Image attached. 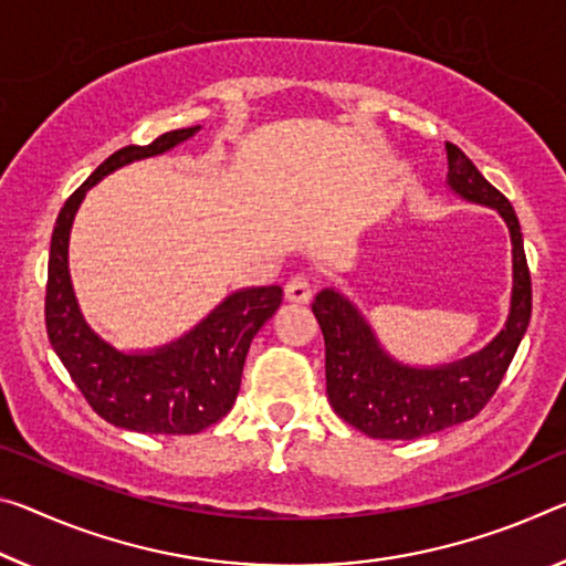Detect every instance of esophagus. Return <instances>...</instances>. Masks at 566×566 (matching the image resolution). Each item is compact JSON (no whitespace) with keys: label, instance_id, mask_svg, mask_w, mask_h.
Listing matches in <instances>:
<instances>
[{"label":"esophagus","instance_id":"obj_1","mask_svg":"<svg viewBox=\"0 0 566 566\" xmlns=\"http://www.w3.org/2000/svg\"><path fill=\"white\" fill-rule=\"evenodd\" d=\"M284 297L290 302H297V304H307L312 300V284L307 276H292L290 282H286L284 286Z\"/></svg>","mask_w":566,"mask_h":566}]
</instances>
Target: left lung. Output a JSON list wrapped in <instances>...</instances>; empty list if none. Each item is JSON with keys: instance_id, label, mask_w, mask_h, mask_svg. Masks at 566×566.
<instances>
[{"instance_id": "8db88e82", "label": "left lung", "mask_w": 566, "mask_h": 566, "mask_svg": "<svg viewBox=\"0 0 566 566\" xmlns=\"http://www.w3.org/2000/svg\"><path fill=\"white\" fill-rule=\"evenodd\" d=\"M446 154L448 188L465 201L496 209L509 227L514 264L509 317L504 329L479 353L420 367L396 360L353 300L335 286L322 290L312 312L325 335L329 406L345 423L370 438L412 441L471 420L504 380L532 317V276L514 206L481 176L461 148L446 143Z\"/></svg>"}]
</instances>
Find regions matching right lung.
Here are the masks:
<instances>
[{
    "instance_id": "add662e5",
    "label": "right lung",
    "mask_w": 566,
    "mask_h": 566,
    "mask_svg": "<svg viewBox=\"0 0 566 566\" xmlns=\"http://www.w3.org/2000/svg\"><path fill=\"white\" fill-rule=\"evenodd\" d=\"M201 125L170 130L150 146H125L105 158L62 206L50 244L44 322L70 378L107 423L150 436H191L234 406L251 339L280 310L282 286L231 292L199 325L174 343L125 353L87 325L67 266L70 229L85 193L107 174L133 160L154 158L193 138Z\"/></svg>"
}]
</instances>
